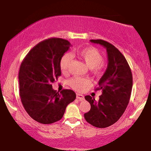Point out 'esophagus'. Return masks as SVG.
I'll list each match as a JSON object with an SVG mask.
<instances>
[{
  "label": "esophagus",
  "mask_w": 151,
  "mask_h": 151,
  "mask_svg": "<svg viewBox=\"0 0 151 151\" xmlns=\"http://www.w3.org/2000/svg\"><path fill=\"white\" fill-rule=\"evenodd\" d=\"M76 98L78 99L79 100H84V96L81 95V94H79V93H76Z\"/></svg>",
  "instance_id": "esophagus-1"
}]
</instances>
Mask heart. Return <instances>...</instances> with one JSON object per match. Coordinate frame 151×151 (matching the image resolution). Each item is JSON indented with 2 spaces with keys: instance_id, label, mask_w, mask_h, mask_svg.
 <instances>
[{
  "instance_id": "1",
  "label": "heart",
  "mask_w": 151,
  "mask_h": 151,
  "mask_svg": "<svg viewBox=\"0 0 151 151\" xmlns=\"http://www.w3.org/2000/svg\"><path fill=\"white\" fill-rule=\"evenodd\" d=\"M75 55L85 64L90 71L96 76H100L104 72V66L103 64L104 57L97 48L94 47H87L78 49L75 52ZM72 56L69 53H65L60 60V68L63 74L68 73L70 66L72 62ZM88 78L76 76L69 81V85L73 89L82 91L90 84Z\"/></svg>"
}]
</instances>
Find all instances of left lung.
<instances>
[{
    "mask_svg": "<svg viewBox=\"0 0 151 151\" xmlns=\"http://www.w3.org/2000/svg\"><path fill=\"white\" fill-rule=\"evenodd\" d=\"M90 41L106 49L109 63L96 89L102 91L98 102L90 96L85 97L91 109L84 116L94 127L105 128L116 123L125 112L131 96L133 78L127 60L117 48L102 39Z\"/></svg>",
    "mask_w": 151,
    "mask_h": 151,
    "instance_id": "8db88e82",
    "label": "left lung"
}]
</instances>
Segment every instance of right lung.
<instances>
[{"mask_svg": "<svg viewBox=\"0 0 151 151\" xmlns=\"http://www.w3.org/2000/svg\"><path fill=\"white\" fill-rule=\"evenodd\" d=\"M71 44L60 38L40 42L26 55L19 72V96L31 118L42 124L60 120L68 104L76 98L71 89L58 93L52 83L61 75L60 60Z\"/></svg>", "mask_w": 151, "mask_h": 151, "instance_id": "1", "label": "right lung"}]
</instances>
